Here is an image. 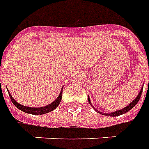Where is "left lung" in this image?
Listing matches in <instances>:
<instances>
[{"mask_svg":"<svg viewBox=\"0 0 149 149\" xmlns=\"http://www.w3.org/2000/svg\"><path fill=\"white\" fill-rule=\"evenodd\" d=\"M142 90H143V88H141V90L140 93L138 94V95H137V97H136V99L133 100V102H131L130 104H129L127 107H125V108L122 109V110H120V111H114V112H112V113H111V114H107V115H109V116H111V117L119 116V115H121V114H125V113L128 112L129 111H130L131 109L133 108V107L136 105V103L138 102V101H139L140 98H141V96ZM88 101H89V102H90V104H91V102H90V100H89V98H88ZM100 114H101V113H100ZM102 114H103V115H106V114H104V113H102Z\"/></svg>","mask_w":149,"mask_h":149,"instance_id":"obj_1","label":"left lung"}]
</instances>
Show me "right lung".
<instances>
[{
	"label": "right lung",
	"mask_w": 149,
	"mask_h": 149,
	"mask_svg": "<svg viewBox=\"0 0 149 149\" xmlns=\"http://www.w3.org/2000/svg\"><path fill=\"white\" fill-rule=\"evenodd\" d=\"M8 94H9L10 99L12 100V102L14 105L16 106V107L18 109H19L20 111H24L25 113H27V114H36V115H38V114H47V113H49L50 111H54V109H56L58 107V106L60 104L61 100V96H62V91H61L59 96L56 99V100L54 101L53 102H51L49 105L46 106V107H39V108H36V107H25L24 105H21L18 102H16V100H14L12 95H10L9 91H8Z\"/></svg>",
	"instance_id": "obj_1"
}]
</instances>
